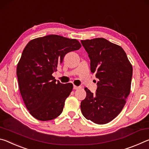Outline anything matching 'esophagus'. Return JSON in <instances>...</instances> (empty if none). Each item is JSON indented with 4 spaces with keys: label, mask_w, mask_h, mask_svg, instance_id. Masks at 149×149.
<instances>
[{
    "label": "esophagus",
    "mask_w": 149,
    "mask_h": 149,
    "mask_svg": "<svg viewBox=\"0 0 149 149\" xmlns=\"http://www.w3.org/2000/svg\"><path fill=\"white\" fill-rule=\"evenodd\" d=\"M79 86H76V85H74V86H73V89L77 90V89H79Z\"/></svg>",
    "instance_id": "1"
}]
</instances>
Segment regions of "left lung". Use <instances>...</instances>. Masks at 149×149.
<instances>
[{
	"label": "left lung",
	"instance_id": "left-lung-1",
	"mask_svg": "<svg viewBox=\"0 0 149 149\" xmlns=\"http://www.w3.org/2000/svg\"><path fill=\"white\" fill-rule=\"evenodd\" d=\"M91 59V70L98 79L94 94L87 88L80 108L84 118L106 124L116 118L130 93L133 67L119 45L104 38L81 40Z\"/></svg>",
	"mask_w": 149,
	"mask_h": 149
}]
</instances>
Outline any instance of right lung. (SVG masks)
<instances>
[{
    "label": "right lung",
    "mask_w": 149,
    "mask_h": 149,
    "mask_svg": "<svg viewBox=\"0 0 149 149\" xmlns=\"http://www.w3.org/2000/svg\"><path fill=\"white\" fill-rule=\"evenodd\" d=\"M81 47L76 39L49 35L29 41L17 65L19 92L26 108L40 121L55 119L62 113L71 83L56 82L52 76L65 55Z\"/></svg>",
    "instance_id": "obj_1"
}]
</instances>
